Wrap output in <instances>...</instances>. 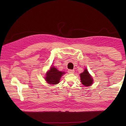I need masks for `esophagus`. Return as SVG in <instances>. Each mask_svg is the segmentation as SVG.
<instances>
[{"instance_id":"34e87169","label":"esophagus","mask_w":126,"mask_h":126,"mask_svg":"<svg viewBox=\"0 0 126 126\" xmlns=\"http://www.w3.org/2000/svg\"><path fill=\"white\" fill-rule=\"evenodd\" d=\"M68 73H69V74H73V73H74L75 70H74L69 69V70H68Z\"/></svg>"}]
</instances>
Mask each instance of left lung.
<instances>
[{
    "label": "left lung",
    "mask_w": 126,
    "mask_h": 126,
    "mask_svg": "<svg viewBox=\"0 0 126 126\" xmlns=\"http://www.w3.org/2000/svg\"><path fill=\"white\" fill-rule=\"evenodd\" d=\"M80 80L81 83L85 86H90L93 84V79L89 74V72L87 71V69H85L83 72L80 74Z\"/></svg>",
    "instance_id": "obj_1"
}]
</instances>
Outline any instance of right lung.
Here are the masks:
<instances>
[{"label":"right lung","mask_w":126,"mask_h":126,"mask_svg":"<svg viewBox=\"0 0 126 126\" xmlns=\"http://www.w3.org/2000/svg\"><path fill=\"white\" fill-rule=\"evenodd\" d=\"M64 74V72L60 71L55 67H51L47 72L45 80L50 85L58 84L62 76Z\"/></svg>","instance_id":"right-lung-1"}]
</instances>
